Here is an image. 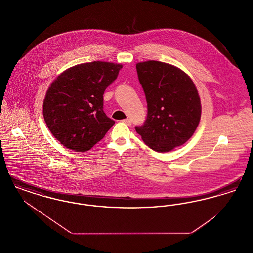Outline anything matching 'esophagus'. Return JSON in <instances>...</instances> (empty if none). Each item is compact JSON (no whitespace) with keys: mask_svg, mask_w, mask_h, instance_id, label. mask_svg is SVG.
Instances as JSON below:
<instances>
[{"mask_svg":"<svg viewBox=\"0 0 253 253\" xmlns=\"http://www.w3.org/2000/svg\"><path fill=\"white\" fill-rule=\"evenodd\" d=\"M122 122H124V123H126L127 125H131L132 124V121L130 120V119H126V120H123Z\"/></svg>","mask_w":253,"mask_h":253,"instance_id":"obj_1","label":"esophagus"}]
</instances>
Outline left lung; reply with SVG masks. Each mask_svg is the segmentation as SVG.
<instances>
[{"label": "left lung", "instance_id": "8db88e82", "mask_svg": "<svg viewBox=\"0 0 253 253\" xmlns=\"http://www.w3.org/2000/svg\"><path fill=\"white\" fill-rule=\"evenodd\" d=\"M148 114L135 127L145 144L166 153L187 142L201 118V101L192 79L178 67L157 60L136 63Z\"/></svg>", "mask_w": 253, "mask_h": 253}]
</instances>
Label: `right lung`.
<instances>
[{
  "instance_id": "right-lung-1",
  "label": "right lung",
  "mask_w": 253,
  "mask_h": 253,
  "mask_svg": "<svg viewBox=\"0 0 253 253\" xmlns=\"http://www.w3.org/2000/svg\"><path fill=\"white\" fill-rule=\"evenodd\" d=\"M121 68L107 61L82 63L63 71L49 86L42 113L60 144L86 152L104 137L115 121L103 112V94Z\"/></svg>"
}]
</instances>
